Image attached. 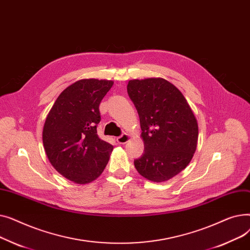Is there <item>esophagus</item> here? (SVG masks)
<instances>
[{
  "instance_id": "1",
  "label": "esophagus",
  "mask_w": 250,
  "mask_h": 250,
  "mask_svg": "<svg viewBox=\"0 0 250 250\" xmlns=\"http://www.w3.org/2000/svg\"><path fill=\"white\" fill-rule=\"evenodd\" d=\"M129 140V136L127 134H123L122 136L116 138V142L120 144V145H124V144L127 143Z\"/></svg>"
}]
</instances>
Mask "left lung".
<instances>
[{"instance_id":"left-lung-1","label":"left lung","mask_w":250,"mask_h":250,"mask_svg":"<svg viewBox=\"0 0 250 250\" xmlns=\"http://www.w3.org/2000/svg\"><path fill=\"white\" fill-rule=\"evenodd\" d=\"M127 94L139 113L145 145L136 169L154 182L171 179L189 164L198 146L193 111L180 90L163 78L129 80Z\"/></svg>"}]
</instances>
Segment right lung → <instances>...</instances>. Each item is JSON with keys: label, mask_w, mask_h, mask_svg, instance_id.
<instances>
[{"label": "right lung", "mask_w": 250, "mask_h": 250, "mask_svg": "<svg viewBox=\"0 0 250 250\" xmlns=\"http://www.w3.org/2000/svg\"><path fill=\"white\" fill-rule=\"evenodd\" d=\"M112 85L110 80H79L62 92L46 116L42 142L48 161L78 185L99 177L113 150L97 135L99 104Z\"/></svg>", "instance_id": "1"}]
</instances>
